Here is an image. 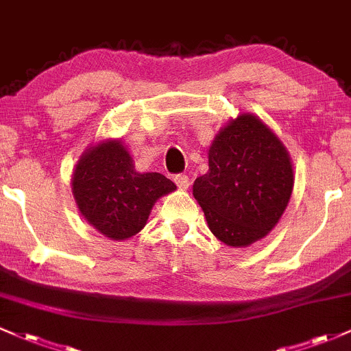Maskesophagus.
I'll return each instance as SVG.
<instances>
[{
	"label": "esophagus",
	"mask_w": 351,
	"mask_h": 351,
	"mask_svg": "<svg viewBox=\"0 0 351 351\" xmlns=\"http://www.w3.org/2000/svg\"><path fill=\"white\" fill-rule=\"evenodd\" d=\"M175 183H176V186L180 188V190H186V188L190 186V178H188L186 175H176L175 176Z\"/></svg>",
	"instance_id": "1"
}]
</instances>
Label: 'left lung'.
<instances>
[{
	"instance_id": "8db88e82",
	"label": "left lung",
	"mask_w": 351,
	"mask_h": 351,
	"mask_svg": "<svg viewBox=\"0 0 351 351\" xmlns=\"http://www.w3.org/2000/svg\"><path fill=\"white\" fill-rule=\"evenodd\" d=\"M208 167L193 196L211 233L233 248L267 237L293 191V167L280 138L255 114H238L215 136Z\"/></svg>"
}]
</instances>
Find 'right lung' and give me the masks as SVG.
Masks as SVG:
<instances>
[{"label":"right lung","mask_w":351,"mask_h":351,"mask_svg":"<svg viewBox=\"0 0 351 351\" xmlns=\"http://www.w3.org/2000/svg\"><path fill=\"white\" fill-rule=\"evenodd\" d=\"M71 190L83 218L110 240L141 232L158 198L176 190L160 173H138L119 140L90 146L73 171Z\"/></svg>","instance_id":"right-lung-1"}]
</instances>
